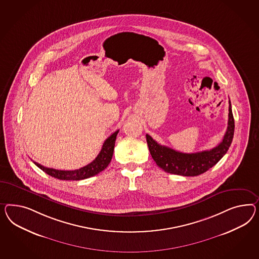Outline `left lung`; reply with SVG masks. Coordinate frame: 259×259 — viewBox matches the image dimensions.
Listing matches in <instances>:
<instances>
[{"label": "left lung", "mask_w": 259, "mask_h": 259, "mask_svg": "<svg viewBox=\"0 0 259 259\" xmlns=\"http://www.w3.org/2000/svg\"><path fill=\"white\" fill-rule=\"evenodd\" d=\"M234 130L235 120L232 113L231 102L229 101L228 126L226 133L224 135L223 141L211 150L193 154H186L158 144L148 134L146 135V140L150 154L159 168L172 175L197 176L215 166L223 158L224 154L227 153L234 138Z\"/></svg>", "instance_id": "8db88e82"}]
</instances>
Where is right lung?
I'll return each instance as SVG.
<instances>
[{
    "label": "right lung",
    "instance_id": "add662e5",
    "mask_svg": "<svg viewBox=\"0 0 259 259\" xmlns=\"http://www.w3.org/2000/svg\"><path fill=\"white\" fill-rule=\"evenodd\" d=\"M119 133V130L112 134L110 137H108L104 144L101 152L99 153L97 157L87 166L83 168L74 169V170H60L55 168H46L40 164L34 162L38 168L42 169L47 175H51L52 177H55L60 180H83L90 178L91 176L98 175L102 170H104L112 159V155L115 147V141L117 135Z\"/></svg>",
    "mask_w": 259,
    "mask_h": 259
}]
</instances>
